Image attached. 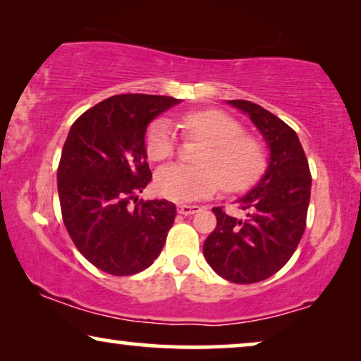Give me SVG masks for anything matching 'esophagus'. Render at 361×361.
<instances>
[{
    "label": "esophagus",
    "instance_id": "obj_1",
    "mask_svg": "<svg viewBox=\"0 0 361 361\" xmlns=\"http://www.w3.org/2000/svg\"><path fill=\"white\" fill-rule=\"evenodd\" d=\"M176 211H178V213H180V214H183V216H190V214L198 213L200 206H198V204H178Z\"/></svg>",
    "mask_w": 361,
    "mask_h": 361
}]
</instances>
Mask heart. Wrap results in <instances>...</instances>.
Returning <instances> with one entry per match:
<instances>
[{
    "instance_id": "obj_1",
    "label": "heart",
    "mask_w": 361,
    "mask_h": 361,
    "mask_svg": "<svg viewBox=\"0 0 361 361\" xmlns=\"http://www.w3.org/2000/svg\"><path fill=\"white\" fill-rule=\"evenodd\" d=\"M190 140L204 142L196 158L200 166L171 165L155 176V190L171 201L208 198L216 190L239 193L256 185L267 168V152L261 140L244 133L236 118L218 109L193 110L181 117ZM145 152L152 161L170 160L176 152V135L166 118H158L145 133Z\"/></svg>"
}]
</instances>
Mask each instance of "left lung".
<instances>
[{"mask_svg":"<svg viewBox=\"0 0 361 361\" xmlns=\"http://www.w3.org/2000/svg\"><path fill=\"white\" fill-rule=\"evenodd\" d=\"M246 112L271 147L262 180L238 201L244 219L213 208L216 228L204 241L206 261L234 284H254L282 269L295 252L307 224L312 175L297 133L249 100H228Z\"/></svg>","mask_w":361,"mask_h":361,"instance_id":"1","label":"left lung"}]
</instances>
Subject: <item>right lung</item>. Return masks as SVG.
<instances>
[{
	"label": "right lung",
	"instance_id": "1",
	"mask_svg": "<svg viewBox=\"0 0 361 361\" xmlns=\"http://www.w3.org/2000/svg\"><path fill=\"white\" fill-rule=\"evenodd\" d=\"M180 102L166 95H114L72 123L57 166L62 221L90 264L112 276L145 271L160 256L176 206L138 200L152 181L147 125Z\"/></svg>",
	"mask_w": 361,
	"mask_h": 361
}]
</instances>
